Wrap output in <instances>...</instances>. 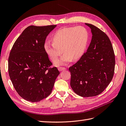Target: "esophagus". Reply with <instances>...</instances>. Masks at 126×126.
<instances>
[{
	"label": "esophagus",
	"mask_w": 126,
	"mask_h": 126,
	"mask_svg": "<svg viewBox=\"0 0 126 126\" xmlns=\"http://www.w3.org/2000/svg\"><path fill=\"white\" fill-rule=\"evenodd\" d=\"M58 70H59V71H63V70H66V68H65V67H58Z\"/></svg>",
	"instance_id": "34e87169"
}]
</instances>
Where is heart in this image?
Listing matches in <instances>:
<instances>
[{"label": "heart", "instance_id": "heart-1", "mask_svg": "<svg viewBox=\"0 0 126 126\" xmlns=\"http://www.w3.org/2000/svg\"><path fill=\"white\" fill-rule=\"evenodd\" d=\"M87 29L82 26L60 28L53 35V43L46 42L45 50L52 61L64 54L60 59L56 60L57 66L64 64L74 59L77 60L84 54L89 41Z\"/></svg>", "mask_w": 126, "mask_h": 126}]
</instances>
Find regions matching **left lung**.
Instances as JSON below:
<instances>
[{"label": "left lung", "instance_id": "1", "mask_svg": "<svg viewBox=\"0 0 126 126\" xmlns=\"http://www.w3.org/2000/svg\"><path fill=\"white\" fill-rule=\"evenodd\" d=\"M92 39L86 52L69 68L70 86L80 96L89 97L101 94L112 80L115 56L109 37L100 29L90 24Z\"/></svg>", "mask_w": 126, "mask_h": 126}]
</instances>
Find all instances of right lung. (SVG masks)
Masks as SVG:
<instances>
[{
    "instance_id": "obj_1",
    "label": "right lung",
    "mask_w": 126,
    "mask_h": 126,
    "mask_svg": "<svg viewBox=\"0 0 126 126\" xmlns=\"http://www.w3.org/2000/svg\"><path fill=\"white\" fill-rule=\"evenodd\" d=\"M57 25L30 26L15 42L8 58V72L17 93L24 99L38 102L51 93L60 74L44 49L47 36Z\"/></svg>"
}]
</instances>
